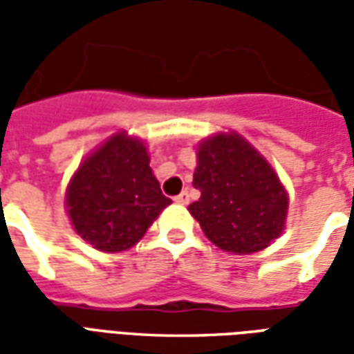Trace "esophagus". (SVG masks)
<instances>
[{
  "mask_svg": "<svg viewBox=\"0 0 354 354\" xmlns=\"http://www.w3.org/2000/svg\"><path fill=\"white\" fill-rule=\"evenodd\" d=\"M174 201H176L178 205H187V203H189V193L182 192L180 195H176V197H174Z\"/></svg>",
  "mask_w": 354,
  "mask_h": 354,
  "instance_id": "1",
  "label": "esophagus"
}]
</instances>
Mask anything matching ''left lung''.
Returning <instances> with one entry per match:
<instances>
[{
	"label": "left lung",
	"instance_id": "1",
	"mask_svg": "<svg viewBox=\"0 0 354 354\" xmlns=\"http://www.w3.org/2000/svg\"><path fill=\"white\" fill-rule=\"evenodd\" d=\"M193 185L201 199L189 212L225 252H260L282 233L286 192L269 162L239 134L201 144Z\"/></svg>",
	"mask_w": 354,
	"mask_h": 354
}]
</instances>
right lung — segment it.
Wrapping results in <instances>:
<instances>
[{
    "instance_id": "1",
    "label": "right lung",
    "mask_w": 354,
    "mask_h": 354,
    "mask_svg": "<svg viewBox=\"0 0 354 354\" xmlns=\"http://www.w3.org/2000/svg\"><path fill=\"white\" fill-rule=\"evenodd\" d=\"M170 203L149 169L146 146L127 134L111 136L81 162L66 195L77 235L102 252L136 245Z\"/></svg>"
}]
</instances>
